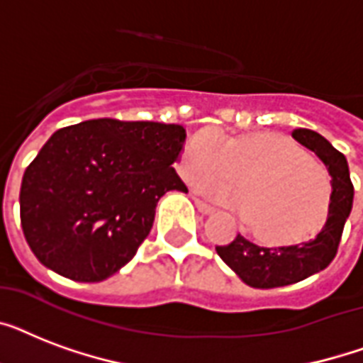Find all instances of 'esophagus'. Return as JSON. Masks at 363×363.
<instances>
[{
    "mask_svg": "<svg viewBox=\"0 0 363 363\" xmlns=\"http://www.w3.org/2000/svg\"><path fill=\"white\" fill-rule=\"evenodd\" d=\"M194 203H196V207H198V211L201 215H211V213H215V207L209 203H205L203 199H199L198 196H194Z\"/></svg>",
    "mask_w": 363,
    "mask_h": 363,
    "instance_id": "1",
    "label": "esophagus"
}]
</instances>
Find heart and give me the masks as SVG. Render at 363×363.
I'll return each mask as SVG.
<instances>
[{
	"instance_id": "1",
	"label": "heart",
	"mask_w": 363,
	"mask_h": 363,
	"mask_svg": "<svg viewBox=\"0 0 363 363\" xmlns=\"http://www.w3.org/2000/svg\"><path fill=\"white\" fill-rule=\"evenodd\" d=\"M182 173L192 184L239 178L241 191L220 184H201V190L235 205L248 228L267 242H294L315 232L332 196L326 167L275 133L222 137L216 130L201 131L188 145Z\"/></svg>"
}]
</instances>
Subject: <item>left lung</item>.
Masks as SVG:
<instances>
[{
  "label": "left lung",
  "mask_w": 363,
  "mask_h": 363,
  "mask_svg": "<svg viewBox=\"0 0 363 363\" xmlns=\"http://www.w3.org/2000/svg\"><path fill=\"white\" fill-rule=\"evenodd\" d=\"M292 137L318 156L332 175V196L326 224L309 241L286 247H259L242 235L230 245L216 247V252L245 284L252 288H279L299 282L332 264L343 235L354 198L349 164L332 143L313 130L298 128Z\"/></svg>",
  "instance_id": "1"
}]
</instances>
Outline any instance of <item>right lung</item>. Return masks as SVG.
Listing matches in <instances>:
<instances>
[{
	"label": "right lung",
	"instance_id": "add662e5",
	"mask_svg": "<svg viewBox=\"0 0 363 363\" xmlns=\"http://www.w3.org/2000/svg\"><path fill=\"white\" fill-rule=\"evenodd\" d=\"M179 124L98 118L54 131L28 165L20 222L45 267L79 282L115 275L152 228L169 190L188 192L175 164Z\"/></svg>",
	"mask_w": 363,
	"mask_h": 363
}]
</instances>
